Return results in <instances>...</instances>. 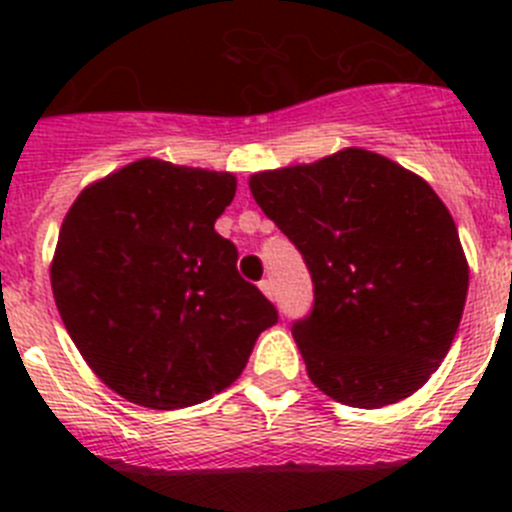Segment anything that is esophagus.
Returning <instances> with one entry per match:
<instances>
[{
    "instance_id": "esophagus-1",
    "label": "esophagus",
    "mask_w": 512,
    "mask_h": 512,
    "mask_svg": "<svg viewBox=\"0 0 512 512\" xmlns=\"http://www.w3.org/2000/svg\"><path fill=\"white\" fill-rule=\"evenodd\" d=\"M259 287H261V292H264V295L269 297V300H274V282H271V279H264V282H261Z\"/></svg>"
}]
</instances>
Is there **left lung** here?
I'll use <instances>...</instances> for the list:
<instances>
[{
  "label": "left lung",
  "instance_id": "8db88e82",
  "mask_svg": "<svg viewBox=\"0 0 512 512\" xmlns=\"http://www.w3.org/2000/svg\"><path fill=\"white\" fill-rule=\"evenodd\" d=\"M248 187L310 269L315 302L292 336L312 384L351 408L420 390L449 354L469 289L454 217L431 184L343 148L259 171Z\"/></svg>",
  "mask_w": 512,
  "mask_h": 512
}]
</instances>
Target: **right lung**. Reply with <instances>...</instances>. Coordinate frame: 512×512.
<instances>
[{
  "instance_id": "1",
  "label": "right lung",
  "mask_w": 512,
  "mask_h": 512,
  "mask_svg": "<svg viewBox=\"0 0 512 512\" xmlns=\"http://www.w3.org/2000/svg\"><path fill=\"white\" fill-rule=\"evenodd\" d=\"M233 197L228 171L138 158L89 184L63 217L51 264L63 325L92 372L140 408L223 392L279 320L215 230Z\"/></svg>"
}]
</instances>
